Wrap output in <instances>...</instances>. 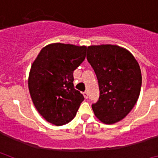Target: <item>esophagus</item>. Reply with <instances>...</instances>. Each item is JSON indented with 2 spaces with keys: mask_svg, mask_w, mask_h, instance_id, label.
Segmentation results:
<instances>
[{
  "mask_svg": "<svg viewBox=\"0 0 158 158\" xmlns=\"http://www.w3.org/2000/svg\"><path fill=\"white\" fill-rule=\"evenodd\" d=\"M83 95H84V97L85 99H88V97H89V93H88V92H84L83 93Z\"/></svg>",
  "mask_w": 158,
  "mask_h": 158,
  "instance_id": "obj_1",
  "label": "esophagus"
}]
</instances>
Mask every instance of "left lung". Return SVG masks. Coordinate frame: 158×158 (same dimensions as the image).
<instances>
[{"label": "left lung", "mask_w": 158, "mask_h": 158, "mask_svg": "<svg viewBox=\"0 0 158 158\" xmlns=\"http://www.w3.org/2000/svg\"><path fill=\"white\" fill-rule=\"evenodd\" d=\"M87 60L100 89L98 101L92 104L95 115L106 124L122 120L140 94L142 73L137 60L125 48L111 44L88 47Z\"/></svg>", "instance_id": "left-lung-1"}]
</instances>
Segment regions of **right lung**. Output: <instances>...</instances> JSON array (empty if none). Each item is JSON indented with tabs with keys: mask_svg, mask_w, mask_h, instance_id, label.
Segmentation results:
<instances>
[{
	"mask_svg": "<svg viewBox=\"0 0 158 158\" xmlns=\"http://www.w3.org/2000/svg\"><path fill=\"white\" fill-rule=\"evenodd\" d=\"M85 46L55 43L43 47L32 63L28 89L47 122L62 126L74 118L84 96L73 86V71L85 58Z\"/></svg>",
	"mask_w": 158,
	"mask_h": 158,
	"instance_id": "obj_1",
	"label": "right lung"
}]
</instances>
